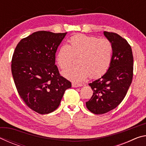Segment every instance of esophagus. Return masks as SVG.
Returning a JSON list of instances; mask_svg holds the SVG:
<instances>
[{"label":"esophagus","instance_id":"esophagus-1","mask_svg":"<svg viewBox=\"0 0 146 146\" xmlns=\"http://www.w3.org/2000/svg\"><path fill=\"white\" fill-rule=\"evenodd\" d=\"M80 86H82V84H80V83H76V82H73V83H72V87H73V88L80 87Z\"/></svg>","mask_w":146,"mask_h":146}]
</instances>
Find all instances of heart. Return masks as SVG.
<instances>
[{
	"instance_id": "1",
	"label": "heart",
	"mask_w": 146,
	"mask_h": 146,
	"mask_svg": "<svg viewBox=\"0 0 146 146\" xmlns=\"http://www.w3.org/2000/svg\"><path fill=\"white\" fill-rule=\"evenodd\" d=\"M68 45L60 47L56 60L59 67L66 69L77 57L78 65L64 70L62 75L74 81H81L90 76L97 78L110 68L113 55V46L107 38L85 35H76L70 38Z\"/></svg>"
}]
</instances>
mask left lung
<instances>
[{
    "mask_svg": "<svg viewBox=\"0 0 146 146\" xmlns=\"http://www.w3.org/2000/svg\"><path fill=\"white\" fill-rule=\"evenodd\" d=\"M104 34L113 46L111 62L102 77L89 84L93 91L86 107L96 115L106 113L122 102L131 84L133 56L131 47L127 40L115 33Z\"/></svg>",
    "mask_w": 146,
    "mask_h": 146,
    "instance_id": "1",
    "label": "left lung"
}]
</instances>
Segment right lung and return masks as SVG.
Listing matches in <instances>:
<instances>
[{"label":"right lung","mask_w":146,"mask_h":146,"mask_svg":"<svg viewBox=\"0 0 146 146\" xmlns=\"http://www.w3.org/2000/svg\"><path fill=\"white\" fill-rule=\"evenodd\" d=\"M67 33L39 31L24 38L15 49L11 72L20 97L39 114L53 112L71 84L60 75L55 53Z\"/></svg>","instance_id":"1"}]
</instances>
